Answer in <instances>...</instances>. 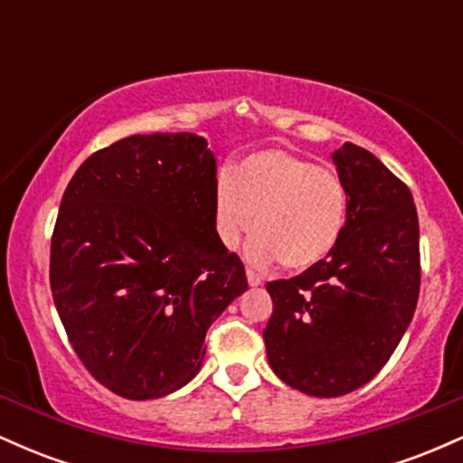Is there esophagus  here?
Segmentation results:
<instances>
[{"label":"esophagus","instance_id":"34e87169","mask_svg":"<svg viewBox=\"0 0 463 463\" xmlns=\"http://www.w3.org/2000/svg\"><path fill=\"white\" fill-rule=\"evenodd\" d=\"M246 279H248V285H250V287H259V285L263 283V279H261V276H259V274H254L252 269H248V272H246Z\"/></svg>","mask_w":463,"mask_h":463}]
</instances>
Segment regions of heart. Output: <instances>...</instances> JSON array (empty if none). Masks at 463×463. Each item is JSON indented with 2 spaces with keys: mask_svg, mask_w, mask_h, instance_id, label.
I'll use <instances>...</instances> for the list:
<instances>
[{
  "mask_svg": "<svg viewBox=\"0 0 463 463\" xmlns=\"http://www.w3.org/2000/svg\"><path fill=\"white\" fill-rule=\"evenodd\" d=\"M348 191L344 180L311 158L280 147L254 152L222 174L213 191L215 235L226 250L246 246L252 265L280 261L285 269L316 268L344 235Z\"/></svg>",
  "mask_w": 463,
  "mask_h": 463,
  "instance_id": "obj_1",
  "label": "heart"
}]
</instances>
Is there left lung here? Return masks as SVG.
Returning a JSON list of instances; mask_svg holds the SVG:
<instances>
[{"instance_id":"left-lung-1","label":"left lung","mask_w":463,"mask_h":463,"mask_svg":"<svg viewBox=\"0 0 463 463\" xmlns=\"http://www.w3.org/2000/svg\"><path fill=\"white\" fill-rule=\"evenodd\" d=\"M333 163L348 191L335 250L316 268L268 283L263 331L280 381L333 398L365 385L405 335L420 294V228L411 191L374 154L344 143Z\"/></svg>"}]
</instances>
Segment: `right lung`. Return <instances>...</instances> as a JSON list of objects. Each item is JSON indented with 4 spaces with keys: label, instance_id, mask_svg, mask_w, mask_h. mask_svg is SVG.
Returning a JSON list of instances; mask_svg holds the SVG:
<instances>
[{
    "label": "right lung",
    "instance_id": "add662e5",
    "mask_svg": "<svg viewBox=\"0 0 463 463\" xmlns=\"http://www.w3.org/2000/svg\"><path fill=\"white\" fill-rule=\"evenodd\" d=\"M215 174L206 139L154 132L91 154L69 180L52 296L84 368L115 394L150 401L187 385L209 326L248 289L215 235Z\"/></svg>",
    "mask_w": 463,
    "mask_h": 463
}]
</instances>
